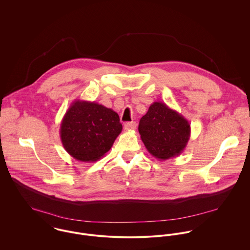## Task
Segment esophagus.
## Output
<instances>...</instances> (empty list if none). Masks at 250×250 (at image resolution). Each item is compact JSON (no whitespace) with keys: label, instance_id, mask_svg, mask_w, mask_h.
<instances>
[{"label":"esophagus","instance_id":"obj_1","mask_svg":"<svg viewBox=\"0 0 250 250\" xmlns=\"http://www.w3.org/2000/svg\"><path fill=\"white\" fill-rule=\"evenodd\" d=\"M124 127H125V129L128 130V131H130V130H135V129L137 128V123L134 122V121H132V122H126L125 125H124Z\"/></svg>","mask_w":250,"mask_h":250}]
</instances>
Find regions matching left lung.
<instances>
[{
	"mask_svg": "<svg viewBox=\"0 0 250 250\" xmlns=\"http://www.w3.org/2000/svg\"><path fill=\"white\" fill-rule=\"evenodd\" d=\"M139 132L147 151L160 161L179 156L190 137V124L175 109L154 102L140 121Z\"/></svg>",
	"mask_w": 250,
	"mask_h": 250,
	"instance_id": "left-lung-1",
	"label": "left lung"
}]
</instances>
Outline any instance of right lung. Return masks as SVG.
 <instances>
[{"label": "right lung", "mask_w": 250, "mask_h": 250, "mask_svg": "<svg viewBox=\"0 0 250 250\" xmlns=\"http://www.w3.org/2000/svg\"><path fill=\"white\" fill-rule=\"evenodd\" d=\"M122 131L118 114L95 102H72L61 123L66 152L81 162H96L109 151Z\"/></svg>", "instance_id": "add662e5"}]
</instances>
